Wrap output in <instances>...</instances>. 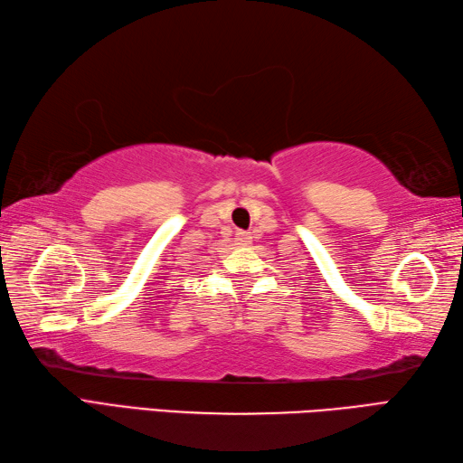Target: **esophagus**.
I'll list each match as a JSON object with an SVG mask.
<instances>
[{
    "label": "esophagus",
    "mask_w": 463,
    "mask_h": 463,
    "mask_svg": "<svg viewBox=\"0 0 463 463\" xmlns=\"http://www.w3.org/2000/svg\"><path fill=\"white\" fill-rule=\"evenodd\" d=\"M235 240H238L240 245H243V243L250 241V235L245 233V232H238V233H235Z\"/></svg>",
    "instance_id": "obj_1"
}]
</instances>
